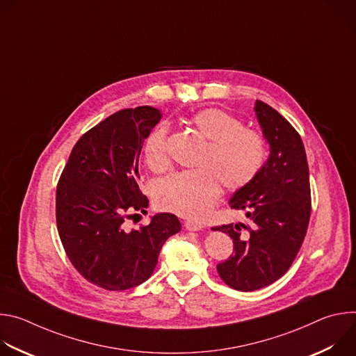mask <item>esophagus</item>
I'll list each match as a JSON object with an SVG mask.
<instances>
[{
    "instance_id": "34e87169",
    "label": "esophagus",
    "mask_w": 356,
    "mask_h": 356,
    "mask_svg": "<svg viewBox=\"0 0 356 356\" xmlns=\"http://www.w3.org/2000/svg\"><path fill=\"white\" fill-rule=\"evenodd\" d=\"M184 227H186L188 231H200L204 225H202L200 221H195V220H187V221L184 222Z\"/></svg>"
}]
</instances>
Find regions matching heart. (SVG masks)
Segmentation results:
<instances>
[{
  "label": "heart",
  "mask_w": 356,
  "mask_h": 356,
  "mask_svg": "<svg viewBox=\"0 0 356 356\" xmlns=\"http://www.w3.org/2000/svg\"><path fill=\"white\" fill-rule=\"evenodd\" d=\"M188 125L204 138L195 161L197 169L183 170L163 179L155 193L156 206L186 218L204 216L218 200L221 184L234 191L248 186L266 162V140L255 129L246 128L235 115L206 108L187 118ZM147 168L162 172L169 166L168 128L158 127L143 145Z\"/></svg>",
  "instance_id": "b5f03b06"
}]
</instances>
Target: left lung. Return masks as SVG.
Segmentation results:
<instances>
[{"label": "left lung", "instance_id": "obj_1", "mask_svg": "<svg viewBox=\"0 0 356 356\" xmlns=\"http://www.w3.org/2000/svg\"><path fill=\"white\" fill-rule=\"evenodd\" d=\"M255 113L270 156L259 175L229 200L231 209L245 211L248 220L213 228L234 242V253L217 270L225 284L239 291L269 286L289 270L312 214L309 163L298 132L261 99Z\"/></svg>", "mask_w": 356, "mask_h": 356}]
</instances>
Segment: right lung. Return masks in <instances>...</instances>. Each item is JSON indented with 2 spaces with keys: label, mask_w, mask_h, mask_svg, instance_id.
<instances>
[{
  "label": "right lung",
  "mask_w": 356,
  "mask_h": 356,
  "mask_svg": "<svg viewBox=\"0 0 356 356\" xmlns=\"http://www.w3.org/2000/svg\"><path fill=\"white\" fill-rule=\"evenodd\" d=\"M159 110H121L88 129L74 145L56 188V224L67 258L90 283L110 291L150 277L166 239L180 221L170 213L128 229L135 211L146 213L138 186L143 140L161 121Z\"/></svg>",
  "instance_id": "add662e5"
}]
</instances>
